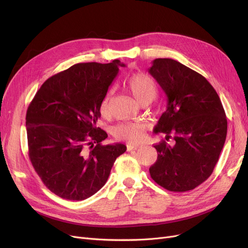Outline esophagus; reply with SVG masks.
<instances>
[{"mask_svg":"<svg viewBox=\"0 0 248 248\" xmlns=\"http://www.w3.org/2000/svg\"><path fill=\"white\" fill-rule=\"evenodd\" d=\"M138 148H140V145H136V144H127V145H126V149H127V151L137 150Z\"/></svg>","mask_w":248,"mask_h":248,"instance_id":"1","label":"esophagus"}]
</instances>
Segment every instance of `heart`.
<instances>
[{
	"label": "heart",
	"instance_id": "b5f03b06",
	"mask_svg": "<svg viewBox=\"0 0 248 248\" xmlns=\"http://www.w3.org/2000/svg\"><path fill=\"white\" fill-rule=\"evenodd\" d=\"M125 87L139 103L153 100L157 94V88L152 78L144 73H135L125 80ZM99 112L103 117L109 115V95L107 94L99 103ZM112 135L117 140L138 142L145 135L144 124L139 123H124L113 127Z\"/></svg>",
	"mask_w": 248,
	"mask_h": 248
}]
</instances>
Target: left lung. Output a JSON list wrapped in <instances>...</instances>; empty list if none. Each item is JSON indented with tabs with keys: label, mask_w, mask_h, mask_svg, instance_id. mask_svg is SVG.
<instances>
[{
	"label": "left lung",
	"mask_w": 248,
	"mask_h": 248,
	"mask_svg": "<svg viewBox=\"0 0 248 248\" xmlns=\"http://www.w3.org/2000/svg\"><path fill=\"white\" fill-rule=\"evenodd\" d=\"M149 73L167 96V108L155 126L166 140L155 145L158 159L150 174L155 183L172 192H186L212 174L223 149L227 120L213 86L198 72L182 63L155 59Z\"/></svg>",
	"instance_id": "1"
}]
</instances>
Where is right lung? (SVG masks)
I'll use <instances>...</instances> for the list:
<instances>
[{
  "instance_id": "obj_1",
  "label": "right lung",
  "mask_w": 248,
  "mask_h": 248,
  "mask_svg": "<svg viewBox=\"0 0 248 248\" xmlns=\"http://www.w3.org/2000/svg\"><path fill=\"white\" fill-rule=\"evenodd\" d=\"M120 60L78 63L37 91L26 114L29 158L45 186L67 200H84L107 183L123 144L102 146L99 103L119 73Z\"/></svg>"
}]
</instances>
